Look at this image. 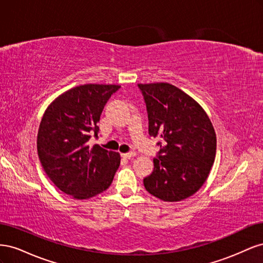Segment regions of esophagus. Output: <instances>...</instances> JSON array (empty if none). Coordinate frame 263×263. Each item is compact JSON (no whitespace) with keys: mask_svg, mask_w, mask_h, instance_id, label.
Returning <instances> with one entry per match:
<instances>
[{"mask_svg":"<svg viewBox=\"0 0 263 263\" xmlns=\"http://www.w3.org/2000/svg\"><path fill=\"white\" fill-rule=\"evenodd\" d=\"M122 156H123L125 159H130V158H133V157L136 156V153H135V151H129V153L123 154Z\"/></svg>","mask_w":263,"mask_h":263,"instance_id":"esophagus-1","label":"esophagus"}]
</instances>
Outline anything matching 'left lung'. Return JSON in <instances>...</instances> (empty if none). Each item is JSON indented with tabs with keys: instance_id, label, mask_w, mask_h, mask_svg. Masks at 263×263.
Masks as SVG:
<instances>
[{
	"instance_id": "obj_1",
	"label": "left lung",
	"mask_w": 263,
	"mask_h": 263,
	"mask_svg": "<svg viewBox=\"0 0 263 263\" xmlns=\"http://www.w3.org/2000/svg\"><path fill=\"white\" fill-rule=\"evenodd\" d=\"M146 103L149 135L160 137L148 192L165 202L185 200L208 179L216 155V134L196 101L169 83L138 84Z\"/></svg>"
}]
</instances>
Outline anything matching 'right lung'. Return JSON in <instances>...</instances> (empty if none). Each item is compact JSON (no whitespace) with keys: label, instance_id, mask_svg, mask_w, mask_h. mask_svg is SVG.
<instances>
[{"label":"right lung","instance_id":"1","mask_svg":"<svg viewBox=\"0 0 263 263\" xmlns=\"http://www.w3.org/2000/svg\"><path fill=\"white\" fill-rule=\"evenodd\" d=\"M119 85L83 84L62 93L47 107L39 125L37 151L48 178L63 193L86 200L112 184L121 156L99 145L100 117Z\"/></svg>","mask_w":263,"mask_h":263}]
</instances>
